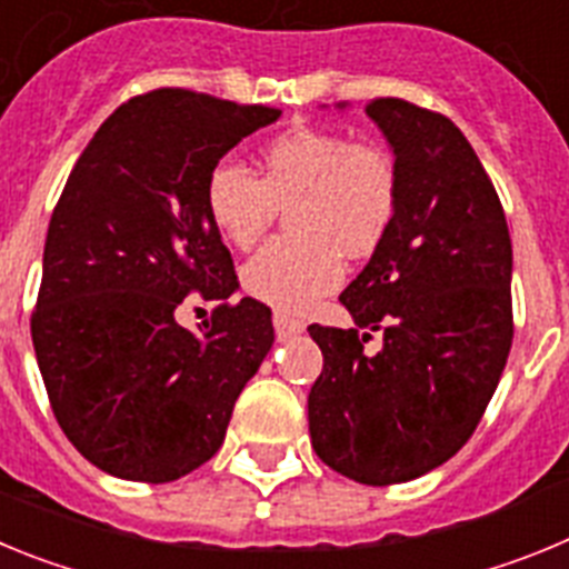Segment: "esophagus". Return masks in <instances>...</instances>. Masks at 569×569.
<instances>
[{"label": "esophagus", "instance_id": "34e87169", "mask_svg": "<svg viewBox=\"0 0 569 569\" xmlns=\"http://www.w3.org/2000/svg\"><path fill=\"white\" fill-rule=\"evenodd\" d=\"M273 328L279 339H290V336H299L305 330V325L299 319H293L290 313H284V310H273Z\"/></svg>", "mask_w": 569, "mask_h": 569}]
</instances>
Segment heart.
<instances>
[{
  "label": "heart",
  "mask_w": 569,
  "mask_h": 569,
  "mask_svg": "<svg viewBox=\"0 0 569 569\" xmlns=\"http://www.w3.org/2000/svg\"><path fill=\"white\" fill-rule=\"evenodd\" d=\"M204 208L236 248L256 244L279 210H290L293 236L268 241L244 264L241 284L253 299L301 313L339 288L341 256L379 250L399 210V168L385 144L301 128L261 150V176L230 159L216 164Z\"/></svg>",
  "instance_id": "obj_1"
}]
</instances>
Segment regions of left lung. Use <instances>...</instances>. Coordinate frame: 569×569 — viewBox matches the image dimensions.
Listing matches in <instances>:
<instances>
[{
    "mask_svg": "<svg viewBox=\"0 0 569 569\" xmlns=\"http://www.w3.org/2000/svg\"><path fill=\"white\" fill-rule=\"evenodd\" d=\"M399 168V210L339 296L356 328L310 325L325 367L308 396L313 450L370 487L456 456L490 405L512 345L505 208L459 128L405 99H370ZM376 329L379 355L363 353Z\"/></svg>",
    "mask_w": 569,
    "mask_h": 569,
    "instance_id": "1",
    "label": "left lung"
}]
</instances>
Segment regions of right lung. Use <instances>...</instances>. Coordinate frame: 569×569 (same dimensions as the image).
I'll return each instance as SVG.
<instances>
[{
	"label": "right lung",
	"mask_w": 569,
	"mask_h": 569,
	"mask_svg": "<svg viewBox=\"0 0 569 569\" xmlns=\"http://www.w3.org/2000/svg\"><path fill=\"white\" fill-rule=\"evenodd\" d=\"M281 110L184 88L128 99L93 133L50 216L30 336L62 433L116 479L164 485L222 447L273 345L270 308L230 301L204 182ZM216 300L200 333L174 310Z\"/></svg>",
	"instance_id": "1"
}]
</instances>
